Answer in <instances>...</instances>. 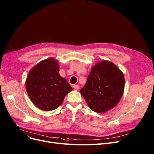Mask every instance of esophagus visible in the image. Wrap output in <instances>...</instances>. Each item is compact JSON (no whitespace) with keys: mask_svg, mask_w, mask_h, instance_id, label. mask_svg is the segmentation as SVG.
<instances>
[{"mask_svg":"<svg viewBox=\"0 0 154 154\" xmlns=\"http://www.w3.org/2000/svg\"><path fill=\"white\" fill-rule=\"evenodd\" d=\"M73 88H74V89H75V90H79V88H80V87H79V85H73Z\"/></svg>","mask_w":154,"mask_h":154,"instance_id":"esophagus-1","label":"esophagus"}]
</instances>
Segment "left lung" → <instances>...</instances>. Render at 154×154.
Instances as JSON below:
<instances>
[{
	"label": "left lung",
	"instance_id": "left-lung-1",
	"mask_svg": "<svg viewBox=\"0 0 154 154\" xmlns=\"http://www.w3.org/2000/svg\"><path fill=\"white\" fill-rule=\"evenodd\" d=\"M125 82L123 74L115 64L102 60L91 68L80 93L92 111L105 112L119 103Z\"/></svg>",
	"mask_w": 154,
	"mask_h": 154
}]
</instances>
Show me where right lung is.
<instances>
[{"mask_svg":"<svg viewBox=\"0 0 154 154\" xmlns=\"http://www.w3.org/2000/svg\"><path fill=\"white\" fill-rule=\"evenodd\" d=\"M59 70L57 60L49 58L41 61L29 71L26 90L30 100L40 109H56L72 90L66 79L59 75Z\"/></svg>","mask_w":154,"mask_h":154,"instance_id":"obj_1","label":"right lung"}]
</instances>
